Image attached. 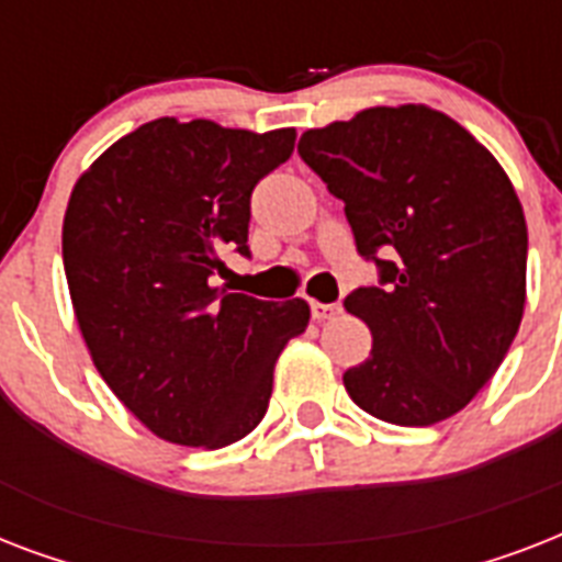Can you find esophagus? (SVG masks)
<instances>
[{
	"label": "esophagus",
	"mask_w": 562,
	"mask_h": 562,
	"mask_svg": "<svg viewBox=\"0 0 562 562\" xmlns=\"http://www.w3.org/2000/svg\"><path fill=\"white\" fill-rule=\"evenodd\" d=\"M341 315V306L338 303H312V317L315 321H333V317Z\"/></svg>",
	"instance_id": "esophagus-1"
}]
</instances>
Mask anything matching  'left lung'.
Returning <instances> with one entry per match:
<instances>
[{
    "label": "left lung",
    "mask_w": 562,
    "mask_h": 562,
    "mask_svg": "<svg viewBox=\"0 0 562 562\" xmlns=\"http://www.w3.org/2000/svg\"><path fill=\"white\" fill-rule=\"evenodd\" d=\"M297 151L379 268V285L344 300L373 335L344 373L352 402L393 426L467 408L522 324L528 227L505 169L426 104L361 110L306 131Z\"/></svg>",
    "instance_id": "obj_1"
}]
</instances>
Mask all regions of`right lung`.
Masks as SVG:
<instances>
[{"label":"right lung","instance_id":"right-lung-1","mask_svg":"<svg viewBox=\"0 0 562 562\" xmlns=\"http://www.w3.org/2000/svg\"><path fill=\"white\" fill-rule=\"evenodd\" d=\"M210 119H154L83 171L64 215V268L92 364L154 435L221 449L262 423L273 364L306 333L308 303L212 285L250 256V194L294 151Z\"/></svg>","mask_w":562,"mask_h":562}]
</instances>
